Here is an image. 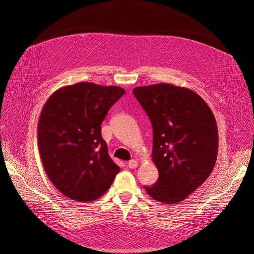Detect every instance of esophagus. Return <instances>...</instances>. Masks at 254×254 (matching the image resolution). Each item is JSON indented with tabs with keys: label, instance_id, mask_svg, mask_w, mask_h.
<instances>
[{
	"label": "esophagus",
	"instance_id": "esophagus-1",
	"mask_svg": "<svg viewBox=\"0 0 254 254\" xmlns=\"http://www.w3.org/2000/svg\"><path fill=\"white\" fill-rule=\"evenodd\" d=\"M127 166L129 169H136L138 167V162L135 161V159H131V161L127 163Z\"/></svg>",
	"mask_w": 254,
	"mask_h": 254
}]
</instances>
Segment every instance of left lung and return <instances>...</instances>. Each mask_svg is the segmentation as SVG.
I'll return each instance as SVG.
<instances>
[{"instance_id": "obj_1", "label": "left lung", "mask_w": 254, "mask_h": 254, "mask_svg": "<svg viewBox=\"0 0 254 254\" xmlns=\"http://www.w3.org/2000/svg\"><path fill=\"white\" fill-rule=\"evenodd\" d=\"M153 129L152 162L158 180L145 186L163 204H177L203 184L214 169L218 129L210 107L190 88L169 83L132 90Z\"/></svg>"}]
</instances>
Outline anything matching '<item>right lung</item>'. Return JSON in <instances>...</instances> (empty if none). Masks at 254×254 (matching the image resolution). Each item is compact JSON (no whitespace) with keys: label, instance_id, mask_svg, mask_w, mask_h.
<instances>
[{"label":"right lung","instance_id":"1","mask_svg":"<svg viewBox=\"0 0 254 254\" xmlns=\"http://www.w3.org/2000/svg\"><path fill=\"white\" fill-rule=\"evenodd\" d=\"M119 86L79 82L48 98L38 122V148L46 175L64 195L88 203L110 189L120 168L109 156L101 125L125 95Z\"/></svg>","mask_w":254,"mask_h":254}]
</instances>
